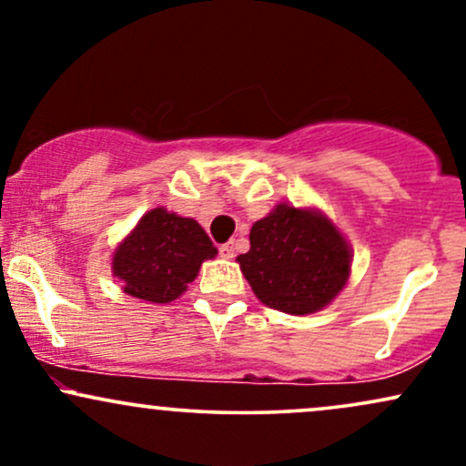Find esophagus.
Segmentation results:
<instances>
[{
  "label": "esophagus",
  "mask_w": 466,
  "mask_h": 466,
  "mask_svg": "<svg viewBox=\"0 0 466 466\" xmlns=\"http://www.w3.org/2000/svg\"><path fill=\"white\" fill-rule=\"evenodd\" d=\"M218 254H221L223 258H232V256H234V240H228V243H223L221 248H218Z\"/></svg>",
  "instance_id": "1"
}]
</instances>
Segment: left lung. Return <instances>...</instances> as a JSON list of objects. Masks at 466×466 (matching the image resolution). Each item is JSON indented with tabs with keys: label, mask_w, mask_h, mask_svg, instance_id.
<instances>
[{
	"label": "left lung",
	"mask_w": 466,
	"mask_h": 466,
	"mask_svg": "<svg viewBox=\"0 0 466 466\" xmlns=\"http://www.w3.org/2000/svg\"><path fill=\"white\" fill-rule=\"evenodd\" d=\"M238 265L256 298L276 311L324 309L349 280L350 249L329 218L280 203L251 226Z\"/></svg>",
	"instance_id": "left-lung-1"
}]
</instances>
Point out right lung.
<instances>
[{"mask_svg":"<svg viewBox=\"0 0 466 466\" xmlns=\"http://www.w3.org/2000/svg\"><path fill=\"white\" fill-rule=\"evenodd\" d=\"M217 248L192 218L155 208L140 218L114 256V276L125 293L140 300L166 304L186 291Z\"/></svg>","mask_w":466,"mask_h":466,"instance_id":"1","label":"right lung"}]
</instances>
